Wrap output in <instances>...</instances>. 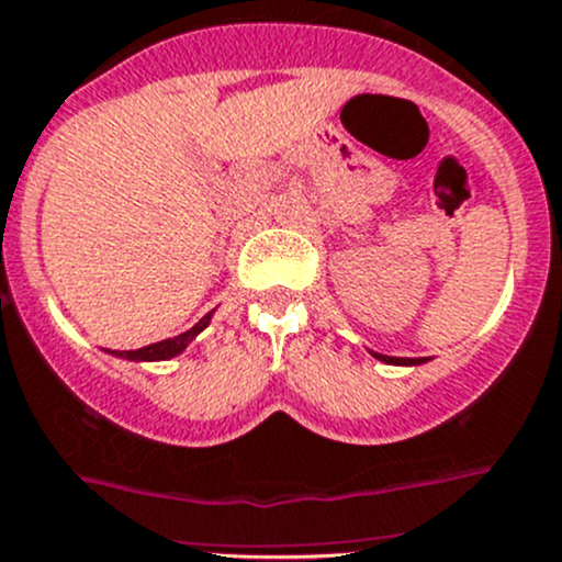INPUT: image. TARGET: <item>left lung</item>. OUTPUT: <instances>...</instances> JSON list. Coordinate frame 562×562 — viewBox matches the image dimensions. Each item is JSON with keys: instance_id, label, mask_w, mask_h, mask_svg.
Listing matches in <instances>:
<instances>
[{"instance_id": "obj_1", "label": "left lung", "mask_w": 562, "mask_h": 562, "mask_svg": "<svg viewBox=\"0 0 562 562\" xmlns=\"http://www.w3.org/2000/svg\"><path fill=\"white\" fill-rule=\"evenodd\" d=\"M374 358L382 360V363H391V366H420L429 360V358H391V355H380V352H374Z\"/></svg>"}]
</instances>
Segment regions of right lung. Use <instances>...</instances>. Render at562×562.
I'll list each match as a JSON object with an SVG mask.
<instances>
[{"label": "right lung", "instance_id": "right-lung-1", "mask_svg": "<svg viewBox=\"0 0 562 562\" xmlns=\"http://www.w3.org/2000/svg\"><path fill=\"white\" fill-rule=\"evenodd\" d=\"M210 319H213V311H210V314H204L202 319L191 327V330L180 333V336H175V338H166V341L149 344V347H142V349H125V352L105 349V352L114 355V358H122V360H136V363H149V360H171V358H177V355H180L182 349H186L188 344H191L193 338L204 330V327L210 325Z\"/></svg>", "mask_w": 562, "mask_h": 562}]
</instances>
